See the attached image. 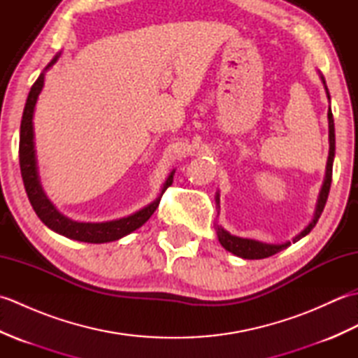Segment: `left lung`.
<instances>
[{"mask_svg":"<svg viewBox=\"0 0 358 358\" xmlns=\"http://www.w3.org/2000/svg\"><path fill=\"white\" fill-rule=\"evenodd\" d=\"M320 78L323 81V86L326 89V95H328V100H331L328 86H326V81L323 75H320ZM328 121H329V155H328V163H326V175H324V181L322 186L320 195H318V201H317V208H315V214L313 222H310L305 229H303L299 235H295L292 238V243H296L300 238L306 237V235L314 229V226L317 224L318 218H320L322 212L324 209L326 200H328L329 195V189H331V181H332V164H334V157H336V129H334V118H332V110L331 106L328 109ZM217 204H220V194L217 192L215 196ZM217 235H218V241L222 243V246L232 252L234 255L246 258V260H260V258L271 257L273 254L280 252V250L286 249L287 246H291V241L281 243V245H271V243H263L258 240L252 238H241V237H235V235H231L227 231H224L222 226H217Z\"/></svg>","mask_w":358,"mask_h":358,"instance_id":"8db88e82","label":"left lung"}]
</instances>
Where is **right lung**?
Returning a JSON list of instances; mask_svg holds the SVG:
<instances>
[{"mask_svg": "<svg viewBox=\"0 0 358 358\" xmlns=\"http://www.w3.org/2000/svg\"><path fill=\"white\" fill-rule=\"evenodd\" d=\"M59 55H62V53H57L55 58L45 66V69L34 83V86L30 87V92L24 106V112H22V120H21V127H20V169H21L22 183H24L26 194L29 196L30 204H32L35 214L45 226L49 227V229L62 234L67 238L85 241V243L115 241L126 237L127 234L138 229V227H141L148 222L150 215L154 214L155 209L158 208L159 200H162L164 191L172 185L175 171L169 173V177H167L166 183L163 185L162 194L158 195V199H155L150 204H148L146 208L136 210L135 214L118 218V220H112V222H104V223L73 222V220L64 217L62 212L53 206L50 200L48 199V195L44 194L40 183V177H38L32 120H34V110H35L38 95L41 94L43 86H44V72L57 63Z\"/></svg>", "mask_w": 358, "mask_h": 358, "instance_id": "right-lung-1", "label": "right lung"}]
</instances>
